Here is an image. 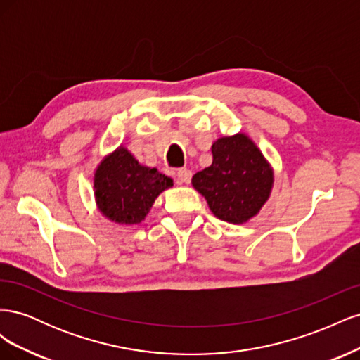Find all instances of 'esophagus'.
Segmentation results:
<instances>
[{
    "instance_id": "1",
    "label": "esophagus",
    "mask_w": 360,
    "mask_h": 360,
    "mask_svg": "<svg viewBox=\"0 0 360 360\" xmlns=\"http://www.w3.org/2000/svg\"><path fill=\"white\" fill-rule=\"evenodd\" d=\"M176 177L179 180V183H191V179H192V171L188 169V168H180L177 169V174Z\"/></svg>"
}]
</instances>
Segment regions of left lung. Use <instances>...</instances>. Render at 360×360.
Wrapping results in <instances>:
<instances>
[{
  "label": "left lung",
  "mask_w": 360,
  "mask_h": 360,
  "mask_svg": "<svg viewBox=\"0 0 360 360\" xmlns=\"http://www.w3.org/2000/svg\"><path fill=\"white\" fill-rule=\"evenodd\" d=\"M212 153V165L195 174L192 186L221 221L248 222L269 200L274 169L245 134L214 141Z\"/></svg>",
  "instance_id": "8db88e82"
}]
</instances>
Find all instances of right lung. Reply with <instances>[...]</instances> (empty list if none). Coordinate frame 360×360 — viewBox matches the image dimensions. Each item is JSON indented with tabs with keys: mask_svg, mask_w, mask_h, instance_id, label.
I'll list each match as a JSON object with an SVG mask.
<instances>
[{
	"mask_svg": "<svg viewBox=\"0 0 360 360\" xmlns=\"http://www.w3.org/2000/svg\"><path fill=\"white\" fill-rule=\"evenodd\" d=\"M172 186V180L156 168H148L120 146L106 156L94 172V197L108 219L135 225L150 212L159 193Z\"/></svg>",
	"mask_w": 360,
	"mask_h": 360,
	"instance_id": "right-lung-1",
	"label": "right lung"
}]
</instances>
